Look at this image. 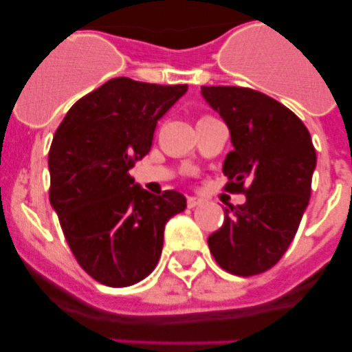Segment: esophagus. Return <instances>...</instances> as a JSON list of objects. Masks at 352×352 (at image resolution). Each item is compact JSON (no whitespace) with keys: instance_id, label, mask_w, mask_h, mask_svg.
Instances as JSON below:
<instances>
[{"instance_id":"1","label":"esophagus","mask_w":352,"mask_h":352,"mask_svg":"<svg viewBox=\"0 0 352 352\" xmlns=\"http://www.w3.org/2000/svg\"><path fill=\"white\" fill-rule=\"evenodd\" d=\"M202 202H204V199L201 197H196V196L187 197V206H189V208H196V206H201Z\"/></svg>"}]
</instances>
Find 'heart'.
I'll return each mask as SVG.
<instances>
[{"instance_id": "b5f03b06", "label": "heart", "mask_w": 352, "mask_h": 352, "mask_svg": "<svg viewBox=\"0 0 352 352\" xmlns=\"http://www.w3.org/2000/svg\"><path fill=\"white\" fill-rule=\"evenodd\" d=\"M202 119H204V117H202Z\"/></svg>"}]
</instances>
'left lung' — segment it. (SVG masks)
<instances>
[{
    "instance_id": "obj_1",
    "label": "left lung",
    "mask_w": 352,
    "mask_h": 352,
    "mask_svg": "<svg viewBox=\"0 0 352 352\" xmlns=\"http://www.w3.org/2000/svg\"><path fill=\"white\" fill-rule=\"evenodd\" d=\"M232 136L223 173L226 190L247 201L228 204L225 221L208 239L225 271L254 276L271 269L293 242L310 201L317 153L305 124L274 98L239 87H201Z\"/></svg>"
}]
</instances>
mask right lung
I'll return each mask as SVG.
<instances>
[{
	"label": "right lung",
	"instance_id": "1",
	"mask_svg": "<svg viewBox=\"0 0 352 352\" xmlns=\"http://www.w3.org/2000/svg\"><path fill=\"white\" fill-rule=\"evenodd\" d=\"M187 85L113 78L69 110L49 150L51 206L78 264L105 286L151 274L172 216L187 208L177 190L155 196L129 170L150 153L156 122Z\"/></svg>",
	"mask_w": 352,
	"mask_h": 352
}]
</instances>
